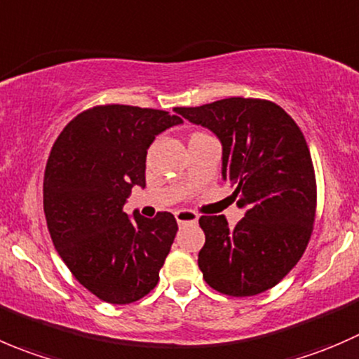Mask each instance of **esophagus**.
I'll use <instances>...</instances> for the list:
<instances>
[{"mask_svg":"<svg viewBox=\"0 0 359 359\" xmlns=\"http://www.w3.org/2000/svg\"><path fill=\"white\" fill-rule=\"evenodd\" d=\"M176 222L180 223H195L198 219V215L195 211H190V209H180V211L175 212Z\"/></svg>","mask_w":359,"mask_h":359,"instance_id":"1","label":"esophagus"}]
</instances>
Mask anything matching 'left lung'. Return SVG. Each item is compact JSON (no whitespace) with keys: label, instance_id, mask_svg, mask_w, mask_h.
I'll return each mask as SVG.
<instances>
[{"label":"left lung","instance_id":"1","mask_svg":"<svg viewBox=\"0 0 359 359\" xmlns=\"http://www.w3.org/2000/svg\"><path fill=\"white\" fill-rule=\"evenodd\" d=\"M175 111L219 137L222 176L246 208L233 229L223 215L198 219L204 281L229 297L274 288L299 264L314 229L316 175L300 127L267 99L229 97Z\"/></svg>","mask_w":359,"mask_h":359}]
</instances>
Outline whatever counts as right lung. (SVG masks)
I'll return each instance as SVG.
<instances>
[{
	"mask_svg": "<svg viewBox=\"0 0 359 359\" xmlns=\"http://www.w3.org/2000/svg\"><path fill=\"white\" fill-rule=\"evenodd\" d=\"M178 123L162 109L101 104L78 113L52 147L43 176L48 232L74 279L99 300L133 304L157 286L178 223L168 211L129 218L123 204L134 184H147L155 136Z\"/></svg>",
	"mask_w": 359,
	"mask_h": 359,
	"instance_id": "1",
	"label": "right lung"
}]
</instances>
